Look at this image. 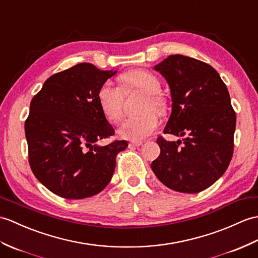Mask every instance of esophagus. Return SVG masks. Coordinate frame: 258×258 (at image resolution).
Wrapping results in <instances>:
<instances>
[{"label":"esophagus","mask_w":258,"mask_h":258,"mask_svg":"<svg viewBox=\"0 0 258 258\" xmlns=\"http://www.w3.org/2000/svg\"><path fill=\"white\" fill-rule=\"evenodd\" d=\"M142 142H140V141H131L130 142V144H128V146L132 148V147H139V146H141L142 145Z\"/></svg>","instance_id":"34e87169"}]
</instances>
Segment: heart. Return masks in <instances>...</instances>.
<instances>
[{"instance_id": "heart-1", "label": "heart", "mask_w": 258, "mask_h": 258, "mask_svg": "<svg viewBox=\"0 0 258 258\" xmlns=\"http://www.w3.org/2000/svg\"><path fill=\"white\" fill-rule=\"evenodd\" d=\"M122 89L111 81L102 83L98 91V100L104 115L112 122H116L122 115L124 94L131 90L145 93L139 115L123 119L118 127V134L125 140L141 141L151 135L158 126V114L164 115L168 110V101L159 92L160 81L157 76L145 69L130 70L121 76ZM154 110L152 111L150 109Z\"/></svg>"}]
</instances>
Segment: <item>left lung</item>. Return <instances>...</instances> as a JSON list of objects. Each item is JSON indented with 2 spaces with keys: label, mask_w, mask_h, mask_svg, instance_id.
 <instances>
[{
  "label": "left lung",
  "mask_w": 258,
  "mask_h": 258,
  "mask_svg": "<svg viewBox=\"0 0 258 258\" xmlns=\"http://www.w3.org/2000/svg\"><path fill=\"white\" fill-rule=\"evenodd\" d=\"M168 83L171 114L158 137L160 155L152 163L166 187L198 194L223 175L233 155L236 115L227 88L218 71L198 59L171 55L154 67Z\"/></svg>",
  "instance_id": "8db88e82"
}]
</instances>
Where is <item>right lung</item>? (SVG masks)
Masks as SVG:
<instances>
[{"instance_id": "1", "label": "right lung", "mask_w": 258, "mask_h": 258, "mask_svg": "<svg viewBox=\"0 0 258 258\" xmlns=\"http://www.w3.org/2000/svg\"><path fill=\"white\" fill-rule=\"evenodd\" d=\"M117 70L82 62L51 76L31 102L25 122L29 165L55 195L85 199L101 192L115 169L126 141L99 145L114 134L98 100L102 83Z\"/></svg>"}]
</instances>
